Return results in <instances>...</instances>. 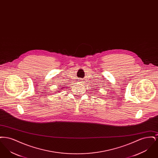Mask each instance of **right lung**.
<instances>
[{
    "label": "right lung",
    "mask_w": 158,
    "mask_h": 158,
    "mask_svg": "<svg viewBox=\"0 0 158 158\" xmlns=\"http://www.w3.org/2000/svg\"><path fill=\"white\" fill-rule=\"evenodd\" d=\"M58 91H59V90H58Z\"/></svg>",
    "instance_id": "add662e5"
}]
</instances>
